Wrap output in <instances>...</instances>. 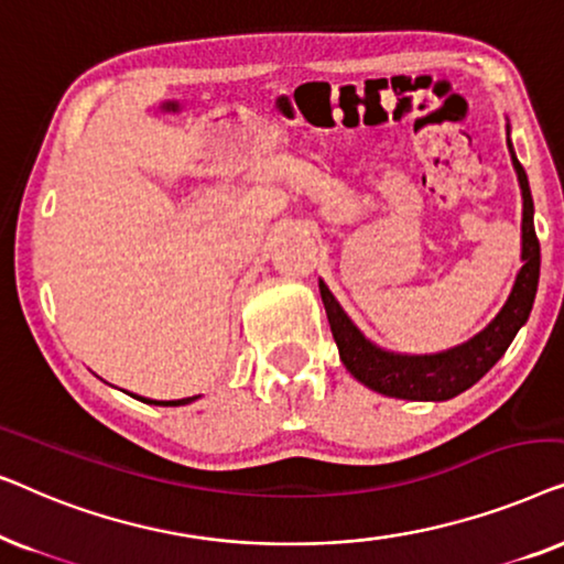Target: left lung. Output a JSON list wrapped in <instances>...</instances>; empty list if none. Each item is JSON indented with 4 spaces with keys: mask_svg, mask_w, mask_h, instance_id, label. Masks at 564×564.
<instances>
[{
    "mask_svg": "<svg viewBox=\"0 0 564 564\" xmlns=\"http://www.w3.org/2000/svg\"><path fill=\"white\" fill-rule=\"evenodd\" d=\"M511 149V145H508ZM516 174L523 192V267L516 276L513 292L503 305V311L496 315L482 334H477L473 341L457 346V349L434 354V357H400L377 349L359 334L357 326L346 318V313L330 295L326 284L321 282V297L326 305V315L330 323V334L341 354L344 367L357 377L369 390L382 392L388 398H405V400H449L459 392L480 380L496 361L503 357L513 336L527 323L531 305L536 297L539 284V261H542V249L534 230V203H531V189L523 166L511 151Z\"/></svg>",
    "mask_w": 564,
    "mask_h": 564,
    "instance_id": "left-lung-1",
    "label": "left lung"
}]
</instances>
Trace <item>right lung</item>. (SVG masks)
Wrapping results in <instances>:
<instances>
[{"mask_svg": "<svg viewBox=\"0 0 564 564\" xmlns=\"http://www.w3.org/2000/svg\"><path fill=\"white\" fill-rule=\"evenodd\" d=\"M141 400L143 403H153V405H187L195 398H184V400H145V398H141Z\"/></svg>", "mask_w": 564, "mask_h": 564, "instance_id": "1", "label": "right lung"}]
</instances>
